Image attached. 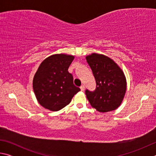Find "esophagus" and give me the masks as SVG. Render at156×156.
Segmentation results:
<instances>
[{
  "instance_id": "obj_1",
  "label": "esophagus",
  "mask_w": 156,
  "mask_h": 156,
  "mask_svg": "<svg viewBox=\"0 0 156 156\" xmlns=\"http://www.w3.org/2000/svg\"><path fill=\"white\" fill-rule=\"evenodd\" d=\"M80 90H81L82 91H83L84 90V86L83 85H83L80 86Z\"/></svg>"
}]
</instances>
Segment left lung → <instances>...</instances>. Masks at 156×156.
<instances>
[{"label":"left lung","mask_w":156,"mask_h":156,"mask_svg":"<svg viewBox=\"0 0 156 156\" xmlns=\"http://www.w3.org/2000/svg\"><path fill=\"white\" fill-rule=\"evenodd\" d=\"M96 80L93 91L85 94L92 107L100 112H108L120 106L126 89L125 74L118 65L105 55L92 54L86 57Z\"/></svg>","instance_id":"obj_1"}]
</instances>
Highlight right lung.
Here are the masks:
<instances>
[{"mask_svg":"<svg viewBox=\"0 0 156 156\" xmlns=\"http://www.w3.org/2000/svg\"><path fill=\"white\" fill-rule=\"evenodd\" d=\"M74 56L54 54L44 59L33 80L34 94L39 104L45 109L57 112L70 103L80 89L73 84V76L68 69Z\"/></svg>","mask_w":156,"mask_h":156,"instance_id":"right-lung-1","label":"right lung"}]
</instances>
